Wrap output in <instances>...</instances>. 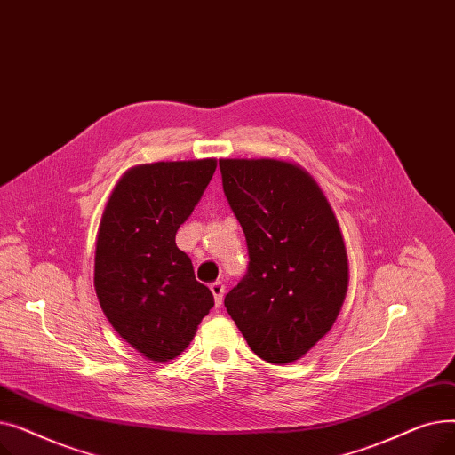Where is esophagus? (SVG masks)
Segmentation results:
<instances>
[{"label":"esophagus","mask_w":455,"mask_h":455,"mask_svg":"<svg viewBox=\"0 0 455 455\" xmlns=\"http://www.w3.org/2000/svg\"><path fill=\"white\" fill-rule=\"evenodd\" d=\"M210 290L213 293V299H215V306H221L223 304V297H225V283L223 282H213L210 283Z\"/></svg>","instance_id":"1"}]
</instances>
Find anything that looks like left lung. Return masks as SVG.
<instances>
[{
	"label": "left lung",
	"mask_w": 455,
	"mask_h": 455,
	"mask_svg": "<svg viewBox=\"0 0 455 455\" xmlns=\"http://www.w3.org/2000/svg\"><path fill=\"white\" fill-rule=\"evenodd\" d=\"M220 170L249 252L225 307L256 355L291 363L331 328L345 300L348 266L338 221L299 165L225 158Z\"/></svg>",
	"instance_id": "1"
}]
</instances>
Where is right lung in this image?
Listing matches in <instances>:
<instances>
[{
	"label": "right lung",
	"instance_id": "1",
	"mask_svg": "<svg viewBox=\"0 0 455 455\" xmlns=\"http://www.w3.org/2000/svg\"><path fill=\"white\" fill-rule=\"evenodd\" d=\"M215 165L213 158L136 165L116 184L103 212L95 293L114 330L153 362L179 355L213 306L175 235Z\"/></svg>",
	"mask_w": 455,
	"mask_h": 455
}]
</instances>
